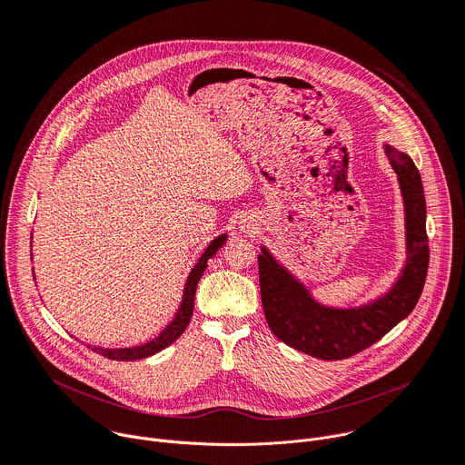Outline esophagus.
I'll return each instance as SVG.
<instances>
[{
	"label": "esophagus",
	"mask_w": 465,
	"mask_h": 465,
	"mask_svg": "<svg viewBox=\"0 0 465 465\" xmlns=\"http://www.w3.org/2000/svg\"><path fill=\"white\" fill-rule=\"evenodd\" d=\"M239 224H241V230L242 232H253V228H255V223H253V219L252 217H248V215H242V219L239 221Z\"/></svg>",
	"instance_id": "obj_1"
}]
</instances>
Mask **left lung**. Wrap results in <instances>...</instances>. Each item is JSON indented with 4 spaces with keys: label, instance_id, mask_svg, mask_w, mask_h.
<instances>
[{
    "label": "left lung",
    "instance_id": "left-lung-1",
    "mask_svg": "<svg viewBox=\"0 0 465 465\" xmlns=\"http://www.w3.org/2000/svg\"><path fill=\"white\" fill-rule=\"evenodd\" d=\"M382 149L400 182L407 239L405 267L384 294L359 307H329L314 300L305 283L267 246L262 244L257 255L261 302L272 333L287 346L316 359H348L381 341L412 312L425 285L429 239L421 176L409 154L388 143Z\"/></svg>",
    "mask_w": 465,
    "mask_h": 465
}]
</instances>
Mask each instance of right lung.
<instances>
[{
	"label": "right lung",
	"instance_id": "add662e5",
	"mask_svg": "<svg viewBox=\"0 0 465 465\" xmlns=\"http://www.w3.org/2000/svg\"><path fill=\"white\" fill-rule=\"evenodd\" d=\"M226 242V233L217 235L203 252V255L198 257V261L194 262V267L191 269L185 285H183V292H182V302L173 316V320L160 331V335L154 337L153 341H147L143 344L138 346H128V348H101V346H90L95 353L112 359V361H140L145 357H151L162 350H165L167 346H171L182 333L185 331L191 314H193V307H194V292H196V285L201 282L208 261L217 253V250ZM33 259V257H31ZM33 278H35V269H33Z\"/></svg>",
	"mask_w": 465,
	"mask_h": 465
}]
</instances>
